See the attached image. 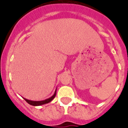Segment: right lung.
Returning <instances> with one entry per match:
<instances>
[{"mask_svg":"<svg viewBox=\"0 0 128 128\" xmlns=\"http://www.w3.org/2000/svg\"><path fill=\"white\" fill-rule=\"evenodd\" d=\"M56 90H55V93L52 95L51 97H50L49 98H47V99L44 100H40V101H34V100H28L25 98H24V100H25L29 104H30L32 106H41V105H43V104H48V103L50 102L56 96Z\"/></svg>","mask_w":128,"mask_h":128,"instance_id":"obj_1","label":"right lung"}]
</instances>
